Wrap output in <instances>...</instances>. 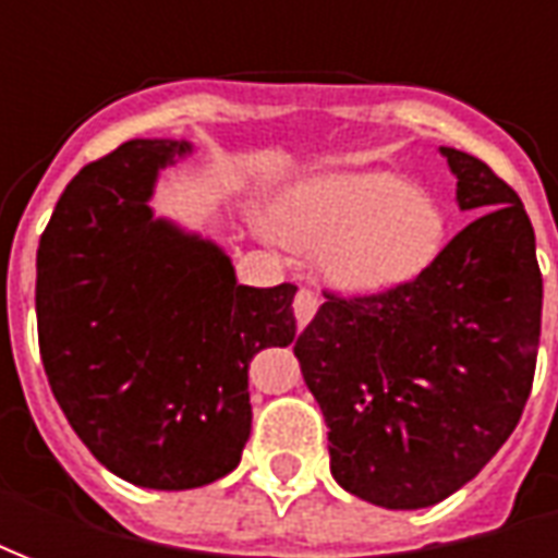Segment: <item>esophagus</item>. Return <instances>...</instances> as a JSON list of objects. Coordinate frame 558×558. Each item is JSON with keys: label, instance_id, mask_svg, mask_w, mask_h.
<instances>
[{"label": "esophagus", "instance_id": "34e87169", "mask_svg": "<svg viewBox=\"0 0 558 558\" xmlns=\"http://www.w3.org/2000/svg\"><path fill=\"white\" fill-rule=\"evenodd\" d=\"M316 307H319V299H316V292H311V290L295 292V302H292V314H295V319H299V326H307V323L314 319Z\"/></svg>", "mask_w": 558, "mask_h": 558}]
</instances>
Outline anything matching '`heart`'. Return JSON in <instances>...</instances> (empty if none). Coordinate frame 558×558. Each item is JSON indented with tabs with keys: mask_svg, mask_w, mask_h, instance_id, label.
<instances>
[{
	"mask_svg": "<svg viewBox=\"0 0 558 558\" xmlns=\"http://www.w3.org/2000/svg\"><path fill=\"white\" fill-rule=\"evenodd\" d=\"M280 239L319 251L326 278L347 290L412 280L439 254L445 220L421 187L398 172H323L275 203Z\"/></svg>",
	"mask_w": 558,
	"mask_h": 558,
	"instance_id": "heart-1",
	"label": "heart"
}]
</instances>
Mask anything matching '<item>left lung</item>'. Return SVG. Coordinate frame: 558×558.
Returning <instances> with one entry per match:
<instances>
[{"label":"left lung","mask_w":558,"mask_h":558,"mask_svg":"<svg viewBox=\"0 0 558 558\" xmlns=\"http://www.w3.org/2000/svg\"><path fill=\"white\" fill-rule=\"evenodd\" d=\"M457 206L478 218L418 278L326 292L295 359L328 424L331 475L364 502H442L490 463L523 415L541 338L535 230L484 160L439 148Z\"/></svg>","instance_id":"obj_1"}]
</instances>
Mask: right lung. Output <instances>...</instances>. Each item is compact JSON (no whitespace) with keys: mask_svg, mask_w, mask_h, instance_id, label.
I'll return each mask as SVG.
<instances>
[{"mask_svg":"<svg viewBox=\"0 0 558 558\" xmlns=\"http://www.w3.org/2000/svg\"><path fill=\"white\" fill-rule=\"evenodd\" d=\"M184 140H128L71 179L38 244V347L56 403L119 478L191 490L239 466L247 364L295 338V287L235 280L218 244L155 218Z\"/></svg>","mask_w":558,"mask_h":558,"instance_id":"add662e5","label":"right lung"}]
</instances>
